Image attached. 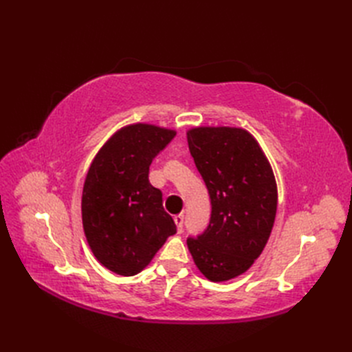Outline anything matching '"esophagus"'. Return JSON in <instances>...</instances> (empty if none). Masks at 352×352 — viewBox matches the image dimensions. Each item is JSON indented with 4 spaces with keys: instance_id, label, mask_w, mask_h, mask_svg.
<instances>
[{
    "instance_id": "obj_1",
    "label": "esophagus",
    "mask_w": 352,
    "mask_h": 352,
    "mask_svg": "<svg viewBox=\"0 0 352 352\" xmlns=\"http://www.w3.org/2000/svg\"><path fill=\"white\" fill-rule=\"evenodd\" d=\"M173 220H175V225H176L177 232L180 233V232H182V229H184V214H177V216H175V217H173Z\"/></svg>"
}]
</instances>
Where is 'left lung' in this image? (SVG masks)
Returning a JSON list of instances; mask_svg holds the SVG:
<instances>
[{"label": "left lung", "mask_w": 352, "mask_h": 352, "mask_svg": "<svg viewBox=\"0 0 352 352\" xmlns=\"http://www.w3.org/2000/svg\"><path fill=\"white\" fill-rule=\"evenodd\" d=\"M208 189L206 232L188 239L198 270L211 282L235 279L260 257L278 210V186L258 141L242 127L198 126L186 132Z\"/></svg>", "instance_id": "8db88e82"}]
</instances>
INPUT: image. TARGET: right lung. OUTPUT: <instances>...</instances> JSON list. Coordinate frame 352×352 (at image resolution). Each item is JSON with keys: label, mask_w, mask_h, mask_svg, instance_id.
<instances>
[{"label": "right lung", "mask_w": 352, "mask_h": 352, "mask_svg": "<svg viewBox=\"0 0 352 352\" xmlns=\"http://www.w3.org/2000/svg\"><path fill=\"white\" fill-rule=\"evenodd\" d=\"M176 131L150 123L120 127L94 157L82 190V223L94 257L110 272L135 276L151 263L176 225L148 173Z\"/></svg>", "instance_id": "add662e5"}]
</instances>
